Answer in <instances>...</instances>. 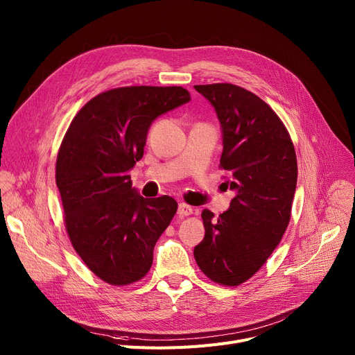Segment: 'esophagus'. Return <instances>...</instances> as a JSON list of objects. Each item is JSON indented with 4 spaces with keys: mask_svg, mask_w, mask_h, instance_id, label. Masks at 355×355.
Returning <instances> with one entry per match:
<instances>
[{
    "mask_svg": "<svg viewBox=\"0 0 355 355\" xmlns=\"http://www.w3.org/2000/svg\"><path fill=\"white\" fill-rule=\"evenodd\" d=\"M193 214V209L192 207L189 206V205H186V203H179V207H178V215L180 216V218H183V216H189V215H192Z\"/></svg>",
    "mask_w": 355,
    "mask_h": 355,
    "instance_id": "1",
    "label": "esophagus"
}]
</instances>
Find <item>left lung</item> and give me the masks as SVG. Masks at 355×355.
Listing matches in <instances>:
<instances>
[{"label":"left lung","mask_w":355,"mask_h":355,"mask_svg":"<svg viewBox=\"0 0 355 355\" xmlns=\"http://www.w3.org/2000/svg\"><path fill=\"white\" fill-rule=\"evenodd\" d=\"M195 90L220 123V168L235 198L219 218L202 212L205 238L193 255L207 278L235 286L258 272L285 234L298 178L295 149L277 113L257 94L229 83Z\"/></svg>","instance_id":"1"}]
</instances>
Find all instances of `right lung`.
Listing matches in <instances>:
<instances>
[{
    "instance_id": "obj_1",
    "label": "right lung",
    "mask_w": 355,
    "mask_h": 355,
    "mask_svg": "<svg viewBox=\"0 0 355 355\" xmlns=\"http://www.w3.org/2000/svg\"><path fill=\"white\" fill-rule=\"evenodd\" d=\"M191 101L183 87L133 86L104 92L73 119L60 146L55 183L71 245L112 285L141 279L178 211L171 196L148 199L132 187L152 123Z\"/></svg>"
}]
</instances>
